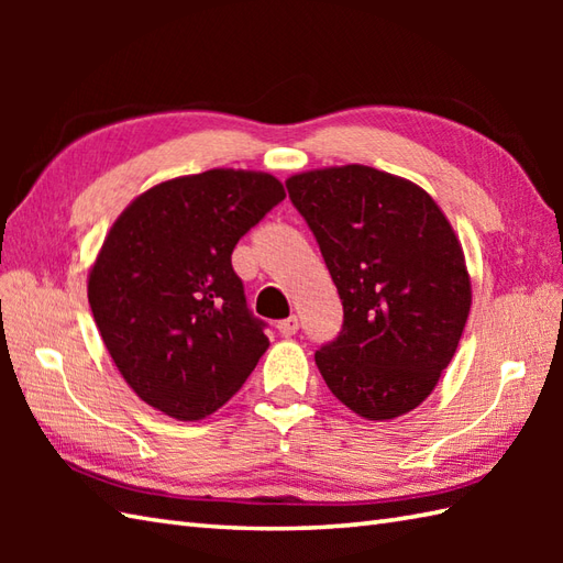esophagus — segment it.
<instances>
[{
    "label": "esophagus",
    "instance_id": "1",
    "mask_svg": "<svg viewBox=\"0 0 563 563\" xmlns=\"http://www.w3.org/2000/svg\"><path fill=\"white\" fill-rule=\"evenodd\" d=\"M297 329H300V319H297V317H288V319L278 321V331H280V336H285V339L295 336Z\"/></svg>",
    "mask_w": 563,
    "mask_h": 563
}]
</instances>
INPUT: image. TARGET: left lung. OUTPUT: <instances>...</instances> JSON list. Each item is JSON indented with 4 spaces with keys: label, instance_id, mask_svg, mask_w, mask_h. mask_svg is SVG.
<instances>
[{
    "label": "left lung",
    "instance_id": "1",
    "mask_svg": "<svg viewBox=\"0 0 563 563\" xmlns=\"http://www.w3.org/2000/svg\"><path fill=\"white\" fill-rule=\"evenodd\" d=\"M285 186L343 302L339 339L314 353L327 387L367 421L413 411L450 365L472 307L450 220L418 184L365 164L292 174Z\"/></svg>",
    "mask_w": 563,
    "mask_h": 563
}]
</instances>
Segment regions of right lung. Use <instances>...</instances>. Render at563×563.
Returning a JSON list of instances; mask_svg holds the SVG:
<instances>
[{
    "mask_svg": "<svg viewBox=\"0 0 563 563\" xmlns=\"http://www.w3.org/2000/svg\"><path fill=\"white\" fill-rule=\"evenodd\" d=\"M283 198L266 172L210 169L147 188L115 218L87 295L118 373L152 409L200 421L266 353L232 251Z\"/></svg>",
    "mask_w": 563,
    "mask_h": 563,
    "instance_id": "right-lung-1",
    "label": "right lung"
}]
</instances>
